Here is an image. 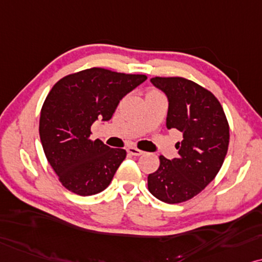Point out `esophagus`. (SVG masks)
Returning <instances> with one entry per match:
<instances>
[{
	"label": "esophagus",
	"mask_w": 262,
	"mask_h": 262,
	"mask_svg": "<svg viewBox=\"0 0 262 262\" xmlns=\"http://www.w3.org/2000/svg\"><path fill=\"white\" fill-rule=\"evenodd\" d=\"M127 152L129 153V155H132V156H141V155H144V151H141V149L134 147V146H129V147L127 148Z\"/></svg>",
	"instance_id": "obj_1"
}]
</instances>
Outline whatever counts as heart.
Masks as SVG:
<instances>
[{
    "mask_svg": "<svg viewBox=\"0 0 262 262\" xmlns=\"http://www.w3.org/2000/svg\"><path fill=\"white\" fill-rule=\"evenodd\" d=\"M155 93H159L158 91H155V90H152V91H149V92L147 93V95H155Z\"/></svg>",
    "mask_w": 262,
    "mask_h": 262,
    "instance_id": "obj_1",
    "label": "heart"
}]
</instances>
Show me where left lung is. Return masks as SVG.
I'll return each mask as SVG.
<instances>
[{
    "label": "left lung",
    "instance_id": "1",
    "mask_svg": "<svg viewBox=\"0 0 262 262\" xmlns=\"http://www.w3.org/2000/svg\"><path fill=\"white\" fill-rule=\"evenodd\" d=\"M151 82L169 100L166 127L183 133L179 157L159 156V167L149 173V193L166 204L194 198L217 176L228 153L230 130L222 104L213 93L181 76H155Z\"/></svg>",
    "mask_w": 262,
    "mask_h": 262
}]
</instances>
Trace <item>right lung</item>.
<instances>
[{
  "label": "right lung",
  "mask_w": 262,
  "mask_h": 262,
  "mask_svg": "<svg viewBox=\"0 0 262 262\" xmlns=\"http://www.w3.org/2000/svg\"><path fill=\"white\" fill-rule=\"evenodd\" d=\"M147 79L105 68H90L58 80L40 110L39 137L45 157L58 181L72 193H100L127 152L91 139V125L109 121L120 100Z\"/></svg>",
  "instance_id": "add662e5"
}]
</instances>
